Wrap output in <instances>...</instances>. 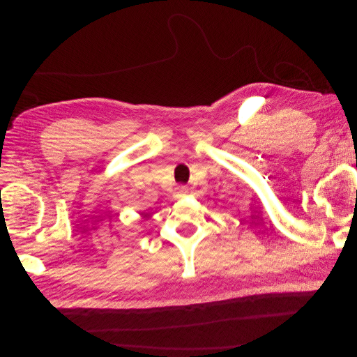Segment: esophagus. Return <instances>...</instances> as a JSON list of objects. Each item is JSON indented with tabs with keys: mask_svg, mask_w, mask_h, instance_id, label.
<instances>
[{
	"mask_svg": "<svg viewBox=\"0 0 357 357\" xmlns=\"http://www.w3.org/2000/svg\"><path fill=\"white\" fill-rule=\"evenodd\" d=\"M189 193V188L188 185H184V184H180V185H177V188L174 189V197L176 199H181V197H184L185 195Z\"/></svg>",
	"mask_w": 357,
	"mask_h": 357,
	"instance_id": "1",
	"label": "esophagus"
}]
</instances>
